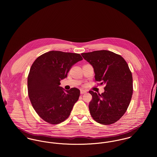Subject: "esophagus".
I'll use <instances>...</instances> for the list:
<instances>
[{
  "mask_svg": "<svg viewBox=\"0 0 157 157\" xmlns=\"http://www.w3.org/2000/svg\"><path fill=\"white\" fill-rule=\"evenodd\" d=\"M85 93H86V90H80V94H85Z\"/></svg>",
  "mask_w": 157,
  "mask_h": 157,
  "instance_id": "1",
  "label": "esophagus"
}]
</instances>
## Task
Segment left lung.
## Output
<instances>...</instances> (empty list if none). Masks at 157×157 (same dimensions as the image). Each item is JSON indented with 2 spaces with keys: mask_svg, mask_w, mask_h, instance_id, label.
I'll use <instances>...</instances> for the list:
<instances>
[{
  "mask_svg": "<svg viewBox=\"0 0 157 157\" xmlns=\"http://www.w3.org/2000/svg\"><path fill=\"white\" fill-rule=\"evenodd\" d=\"M82 56L94 67L95 81L106 85L101 94L89 91L92 96L90 113L98 123L113 124L124 114L130 104L133 94L132 72L125 60L112 51H95Z\"/></svg>",
  "mask_w": 157,
  "mask_h": 157,
  "instance_id": "left-lung-1",
  "label": "left lung"
}]
</instances>
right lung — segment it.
<instances>
[{"instance_id":"right-lung-1","label":"right lung","mask_w":157,"mask_h":157,"mask_svg":"<svg viewBox=\"0 0 157 157\" xmlns=\"http://www.w3.org/2000/svg\"><path fill=\"white\" fill-rule=\"evenodd\" d=\"M83 60L79 54L51 51L38 57L28 76V93L31 105L46 122L59 124L69 116L80 90H64L60 80L77 62Z\"/></svg>"}]
</instances>
